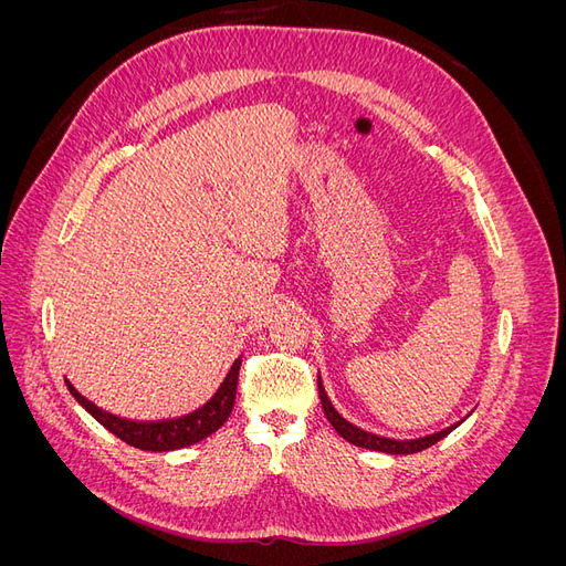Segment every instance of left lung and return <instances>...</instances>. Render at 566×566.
<instances>
[{"label":"left lung","mask_w":566,"mask_h":566,"mask_svg":"<svg viewBox=\"0 0 566 566\" xmlns=\"http://www.w3.org/2000/svg\"><path fill=\"white\" fill-rule=\"evenodd\" d=\"M318 397H321V406H323L325 418H328V422L335 427V432L342 439H347L349 443H354V447H361V449H368V451H382V453H389V455H408V453H418V451L430 449L432 443H437L447 434H451L455 427L462 422L460 420V422L447 427V430L427 434V437H420V439H387V437H378L373 432H366V430H361V427L352 424L347 418H342L335 410V406L331 403L328 394H325L321 373H318Z\"/></svg>","instance_id":"1"}]
</instances>
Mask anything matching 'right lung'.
I'll return each instance as SVG.
<instances>
[{"label": "right lung", "mask_w": 566, "mask_h": 566, "mask_svg": "<svg viewBox=\"0 0 566 566\" xmlns=\"http://www.w3.org/2000/svg\"><path fill=\"white\" fill-rule=\"evenodd\" d=\"M238 370H241V356L235 358L231 370L227 373L224 382L219 385V389L212 394V399L208 403H202L196 408L193 413H186L181 418H167V420H129V418H119L111 410L98 408L94 401H90L82 394L65 380L67 389L75 397V401L87 410V413L106 427L108 432L127 441L129 447L142 449V451H153V453H163V451H177L193 447V443L208 439L212 432H217L221 424L227 422L231 416V408L235 401V387H238Z\"/></svg>", "instance_id": "add662e5"}]
</instances>
